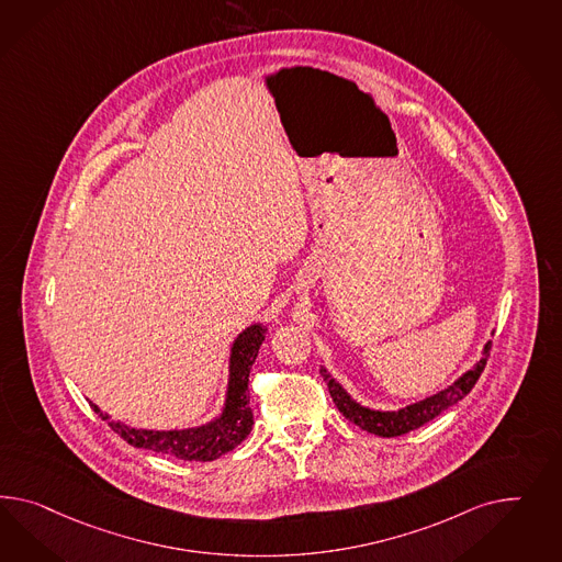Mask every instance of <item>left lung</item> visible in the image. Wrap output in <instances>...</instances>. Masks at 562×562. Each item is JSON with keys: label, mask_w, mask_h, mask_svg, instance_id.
Returning <instances> with one entry per match:
<instances>
[{"label": "left lung", "mask_w": 562, "mask_h": 562, "mask_svg": "<svg viewBox=\"0 0 562 562\" xmlns=\"http://www.w3.org/2000/svg\"><path fill=\"white\" fill-rule=\"evenodd\" d=\"M488 349H491V341H486L485 348L481 351V358L472 364L471 370H467L462 376H458L450 386L441 389L434 395L425 396L422 401H415L407 407H401V409H372V407H366L362 403H358L346 391V386L327 370V366H321V376L327 382V389L331 393L337 409L341 411L344 417H348L351 424L362 427L374 436L395 438V436H403L411 429L431 422L434 417H438L440 413L450 409L458 401H462L464 396L469 395L472 386L481 376V372L485 370Z\"/></svg>", "instance_id": "8db88e82"}]
</instances>
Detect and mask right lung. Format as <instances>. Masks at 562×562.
<instances>
[{"label":"right lung","mask_w":562,"mask_h":562,"mask_svg":"<svg viewBox=\"0 0 562 562\" xmlns=\"http://www.w3.org/2000/svg\"><path fill=\"white\" fill-rule=\"evenodd\" d=\"M268 327L263 323H251L237 335L231 344L228 353V379L225 401L218 415L206 424L183 427V429H138L131 425L114 422L106 411L91 403L108 425L135 448H145L151 452L171 456L190 462H209L237 448L251 431L254 413L249 407L247 382L251 366L258 358L259 348L266 339Z\"/></svg>","instance_id":"right-lung-1"}]
</instances>
